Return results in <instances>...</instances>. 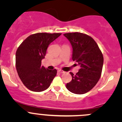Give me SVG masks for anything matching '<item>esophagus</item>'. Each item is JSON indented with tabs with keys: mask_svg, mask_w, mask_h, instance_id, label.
Segmentation results:
<instances>
[{
	"mask_svg": "<svg viewBox=\"0 0 122 122\" xmlns=\"http://www.w3.org/2000/svg\"><path fill=\"white\" fill-rule=\"evenodd\" d=\"M58 72H59V73H60V74H62V73H64V71H62V70H58Z\"/></svg>",
	"mask_w": 122,
	"mask_h": 122,
	"instance_id": "34e87169",
	"label": "esophagus"
}]
</instances>
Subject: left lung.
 Masks as SVG:
<instances>
[{
	"label": "left lung",
	"instance_id": "1",
	"mask_svg": "<svg viewBox=\"0 0 122 122\" xmlns=\"http://www.w3.org/2000/svg\"><path fill=\"white\" fill-rule=\"evenodd\" d=\"M72 48V59L80 66L78 72H70L72 80L66 87L71 93L83 94L92 89L102 74L103 56L99 46L91 36L80 32L64 34Z\"/></svg>",
	"mask_w": 122,
	"mask_h": 122
}]
</instances>
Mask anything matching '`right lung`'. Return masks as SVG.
I'll return each mask as SVG.
<instances>
[{
    "mask_svg": "<svg viewBox=\"0 0 122 122\" xmlns=\"http://www.w3.org/2000/svg\"><path fill=\"white\" fill-rule=\"evenodd\" d=\"M61 34L37 33L26 38L16 52V68L23 84L29 90L40 92L47 89L56 75V70L41 66L49 45Z\"/></svg>",
    "mask_w": 122,
    "mask_h": 122,
    "instance_id": "obj_1",
    "label": "right lung"
}]
</instances>
